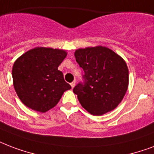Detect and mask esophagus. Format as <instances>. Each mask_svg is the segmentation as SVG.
<instances>
[{
	"mask_svg": "<svg viewBox=\"0 0 154 154\" xmlns=\"http://www.w3.org/2000/svg\"><path fill=\"white\" fill-rule=\"evenodd\" d=\"M70 85H71V86H72V88H73L75 86V85H76V82H72V83H71V84H70Z\"/></svg>",
	"mask_w": 154,
	"mask_h": 154,
	"instance_id": "esophagus-1",
	"label": "esophagus"
}]
</instances>
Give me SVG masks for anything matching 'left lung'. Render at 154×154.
<instances>
[{
    "label": "left lung",
    "instance_id": "left-lung-1",
    "mask_svg": "<svg viewBox=\"0 0 154 154\" xmlns=\"http://www.w3.org/2000/svg\"><path fill=\"white\" fill-rule=\"evenodd\" d=\"M74 55L85 72L83 82L73 88L82 107L94 116L114 110L128 86L125 61L115 51L102 46L77 49Z\"/></svg>",
    "mask_w": 154,
    "mask_h": 154
}]
</instances>
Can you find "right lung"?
I'll return each mask as SVG.
<instances>
[{
  "label": "right lung",
  "instance_id": "1",
  "mask_svg": "<svg viewBox=\"0 0 154 154\" xmlns=\"http://www.w3.org/2000/svg\"><path fill=\"white\" fill-rule=\"evenodd\" d=\"M60 49L35 48L14 62L12 76L15 91L27 107L46 112L58 103L71 85L58 67L66 57Z\"/></svg>",
  "mask_w": 154,
  "mask_h": 154
}]
</instances>
